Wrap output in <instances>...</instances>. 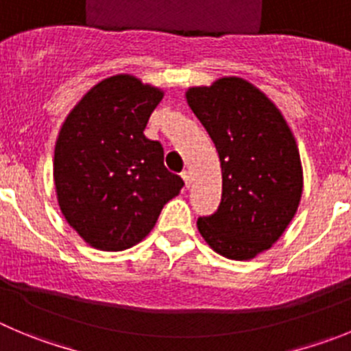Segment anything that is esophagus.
<instances>
[{"instance_id":"34e87169","label":"esophagus","mask_w":351,"mask_h":351,"mask_svg":"<svg viewBox=\"0 0 351 351\" xmlns=\"http://www.w3.org/2000/svg\"><path fill=\"white\" fill-rule=\"evenodd\" d=\"M182 178H183V182H185L186 189H191V185H192V173L191 171H183L182 173Z\"/></svg>"}]
</instances>
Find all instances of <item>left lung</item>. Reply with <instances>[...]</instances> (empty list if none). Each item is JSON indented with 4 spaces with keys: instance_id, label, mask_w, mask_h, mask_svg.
I'll return each mask as SVG.
<instances>
[{
    "instance_id": "8db88e82",
    "label": "left lung",
    "mask_w": 351,
    "mask_h": 351,
    "mask_svg": "<svg viewBox=\"0 0 351 351\" xmlns=\"http://www.w3.org/2000/svg\"><path fill=\"white\" fill-rule=\"evenodd\" d=\"M221 166V202L197 220L208 245L228 260H251L291 223L303 194L300 150L274 101L250 81L228 76L185 91Z\"/></svg>"
}]
</instances>
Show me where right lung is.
Instances as JSON below:
<instances>
[{"mask_svg":"<svg viewBox=\"0 0 351 351\" xmlns=\"http://www.w3.org/2000/svg\"><path fill=\"white\" fill-rule=\"evenodd\" d=\"M165 97L131 74L95 84L65 117L55 143L53 182L67 223L100 251H123L149 235L183 180L143 135Z\"/></svg>","mask_w":351,"mask_h":351,"instance_id":"obj_1","label":"right lung"}]
</instances>
